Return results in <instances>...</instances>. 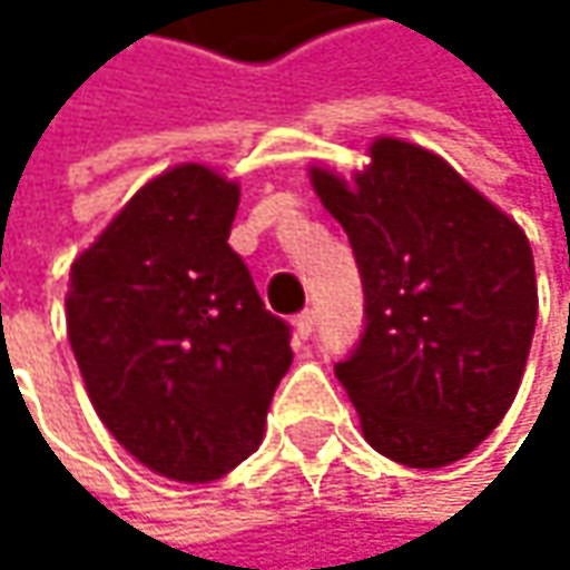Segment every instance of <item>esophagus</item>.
Returning <instances> with one entry per match:
<instances>
[{"instance_id": "obj_1", "label": "esophagus", "mask_w": 570, "mask_h": 570, "mask_svg": "<svg viewBox=\"0 0 570 570\" xmlns=\"http://www.w3.org/2000/svg\"><path fill=\"white\" fill-rule=\"evenodd\" d=\"M293 326H296V336H299V340H309L313 330H316V309H303V313L293 320Z\"/></svg>"}]
</instances>
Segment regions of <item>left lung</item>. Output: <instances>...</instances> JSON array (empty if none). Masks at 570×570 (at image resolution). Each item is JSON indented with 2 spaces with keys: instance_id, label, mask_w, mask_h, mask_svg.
I'll return each instance as SVG.
<instances>
[{
  "instance_id": "left-lung-1",
  "label": "left lung",
  "mask_w": 570,
  "mask_h": 570,
  "mask_svg": "<svg viewBox=\"0 0 570 570\" xmlns=\"http://www.w3.org/2000/svg\"><path fill=\"white\" fill-rule=\"evenodd\" d=\"M353 180L309 168L366 296L336 363L366 442L409 469L465 459L505 419L528 363L538 286L524 230L439 155L376 138Z\"/></svg>"
}]
</instances>
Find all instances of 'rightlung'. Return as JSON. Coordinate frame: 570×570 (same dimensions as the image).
<instances>
[{
	"label": "right lung",
	"instance_id": "add662e5",
	"mask_svg": "<svg viewBox=\"0 0 570 570\" xmlns=\"http://www.w3.org/2000/svg\"><path fill=\"white\" fill-rule=\"evenodd\" d=\"M237 204L234 180L177 165L68 274V343L98 419L177 482H214L257 452L293 363L289 326L227 244Z\"/></svg>",
	"mask_w": 570,
	"mask_h": 570
}]
</instances>
